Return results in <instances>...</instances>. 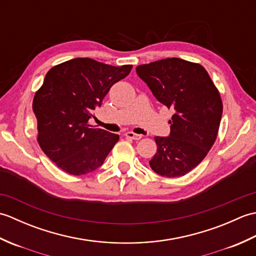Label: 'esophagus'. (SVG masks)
<instances>
[{"instance_id": "34e87169", "label": "esophagus", "mask_w": 256, "mask_h": 256, "mask_svg": "<svg viewBox=\"0 0 256 256\" xmlns=\"http://www.w3.org/2000/svg\"><path fill=\"white\" fill-rule=\"evenodd\" d=\"M125 136L128 138H131V140H138L142 138V135L135 134L133 132H128L126 134H125Z\"/></svg>"}]
</instances>
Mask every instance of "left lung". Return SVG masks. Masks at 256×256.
Segmentation results:
<instances>
[{"label":"left lung","mask_w":256,"mask_h":256,"mask_svg":"<svg viewBox=\"0 0 256 256\" xmlns=\"http://www.w3.org/2000/svg\"><path fill=\"white\" fill-rule=\"evenodd\" d=\"M155 98L172 108L168 138L155 136L157 152L150 160L156 174L180 177L197 167L214 144L222 116L218 88L200 64L165 58L136 67Z\"/></svg>","instance_id":"obj_1"}]
</instances>
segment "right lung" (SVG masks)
I'll return each mask as SVG.
<instances>
[{
	"label": "right lung",
	"mask_w": 256,
	"mask_h": 256,
	"mask_svg": "<svg viewBox=\"0 0 256 256\" xmlns=\"http://www.w3.org/2000/svg\"><path fill=\"white\" fill-rule=\"evenodd\" d=\"M132 67L74 58L47 72L34 96L32 110L37 118V142L60 170L80 176L103 164L120 136L91 128L89 118L111 86L126 77Z\"/></svg>",
	"instance_id": "1"
}]
</instances>
